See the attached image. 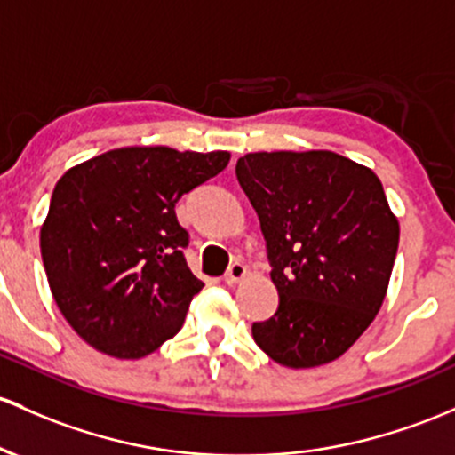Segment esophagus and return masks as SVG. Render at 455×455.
<instances>
[{"label":"esophagus","mask_w":455,"mask_h":455,"mask_svg":"<svg viewBox=\"0 0 455 455\" xmlns=\"http://www.w3.org/2000/svg\"><path fill=\"white\" fill-rule=\"evenodd\" d=\"M246 276H248L246 266H243V263H233V266L228 267V272L224 274V283L237 284V283H242Z\"/></svg>","instance_id":"obj_1"}]
</instances>
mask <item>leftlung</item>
I'll return each mask as SVG.
<instances>
[{
  "label": "left lung",
  "instance_id": "obj_1",
  "mask_svg": "<svg viewBox=\"0 0 455 455\" xmlns=\"http://www.w3.org/2000/svg\"><path fill=\"white\" fill-rule=\"evenodd\" d=\"M272 261L278 311L252 323L278 365L337 361L380 311L399 222L371 168L332 151L248 153L237 159Z\"/></svg>",
  "mask_w": 455,
  "mask_h": 455
}]
</instances>
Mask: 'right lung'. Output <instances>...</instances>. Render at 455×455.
Here are the masks:
<instances>
[{
	"instance_id": "obj_1",
	"label": "right lung",
	"mask_w": 455,
	"mask_h": 455,
	"mask_svg": "<svg viewBox=\"0 0 455 455\" xmlns=\"http://www.w3.org/2000/svg\"><path fill=\"white\" fill-rule=\"evenodd\" d=\"M231 153L123 147L68 168L52 194L41 252L60 313L88 346L148 356L181 331L204 287L188 267L174 203Z\"/></svg>"
}]
</instances>
